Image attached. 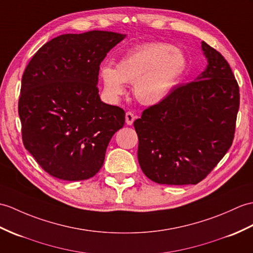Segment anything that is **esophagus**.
I'll list each match as a JSON object with an SVG mask.
<instances>
[{
  "label": "esophagus",
  "mask_w": 253,
  "mask_h": 253,
  "mask_svg": "<svg viewBox=\"0 0 253 253\" xmlns=\"http://www.w3.org/2000/svg\"><path fill=\"white\" fill-rule=\"evenodd\" d=\"M134 119H136V115H134L132 112L126 113V124L127 125H132Z\"/></svg>",
  "instance_id": "esophagus-1"
}]
</instances>
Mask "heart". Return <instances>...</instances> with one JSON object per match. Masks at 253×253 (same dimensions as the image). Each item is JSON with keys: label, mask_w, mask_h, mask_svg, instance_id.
<instances>
[{"label": "heart", "mask_w": 253, "mask_h": 253, "mask_svg": "<svg viewBox=\"0 0 253 253\" xmlns=\"http://www.w3.org/2000/svg\"><path fill=\"white\" fill-rule=\"evenodd\" d=\"M186 69V58L178 48L164 43H149L129 50L113 66L101 69L107 95L117 99L125 83H133V95L141 104L155 105L171 92Z\"/></svg>", "instance_id": "1"}]
</instances>
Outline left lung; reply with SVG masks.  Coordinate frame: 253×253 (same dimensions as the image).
<instances>
[{"instance_id": "1", "label": "left lung", "mask_w": 253, "mask_h": 253, "mask_svg": "<svg viewBox=\"0 0 253 253\" xmlns=\"http://www.w3.org/2000/svg\"><path fill=\"white\" fill-rule=\"evenodd\" d=\"M202 47L207 69L133 123L139 165L156 183H199L233 143L239 86L225 58L206 42Z\"/></svg>"}]
</instances>
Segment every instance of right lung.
I'll list each match as a JSON object with an SVG mask.
<instances>
[{"label": "right lung", "mask_w": 253, "mask_h": 253, "mask_svg": "<svg viewBox=\"0 0 253 253\" xmlns=\"http://www.w3.org/2000/svg\"><path fill=\"white\" fill-rule=\"evenodd\" d=\"M124 38L108 31L62 34L28 63L18 101L22 142L51 177L92 178L124 126L125 111L102 102L97 86L100 63Z\"/></svg>", "instance_id": "obj_1"}]
</instances>
